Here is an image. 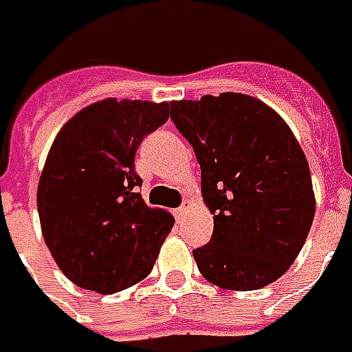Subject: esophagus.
Listing matches in <instances>:
<instances>
[{
	"label": "esophagus",
	"instance_id": "1",
	"mask_svg": "<svg viewBox=\"0 0 352 352\" xmlns=\"http://www.w3.org/2000/svg\"><path fill=\"white\" fill-rule=\"evenodd\" d=\"M190 208H192V204H190V202H188V200H186V202L182 204V206H180L178 210H176V218H178V220H182V218H184L186 214L190 212Z\"/></svg>",
	"mask_w": 352,
	"mask_h": 352
}]
</instances>
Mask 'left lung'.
Masks as SVG:
<instances>
[{"instance_id":"left-lung-1","label":"left lung","mask_w":352,"mask_h":352,"mask_svg":"<svg viewBox=\"0 0 352 352\" xmlns=\"http://www.w3.org/2000/svg\"><path fill=\"white\" fill-rule=\"evenodd\" d=\"M170 118L196 152L212 241L194 250L204 277L254 291L289 270L315 218L307 158L287 122L263 100L221 93L172 100Z\"/></svg>"}]
</instances>
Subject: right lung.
Segmentation results:
<instances>
[{
	"label": "right lung",
	"mask_w": 352,
	"mask_h": 352,
	"mask_svg": "<svg viewBox=\"0 0 352 352\" xmlns=\"http://www.w3.org/2000/svg\"><path fill=\"white\" fill-rule=\"evenodd\" d=\"M170 102L97 100L55 136L37 186L41 234L55 263L82 289L111 295L154 267L174 218L136 188L134 154L164 124Z\"/></svg>",
	"instance_id": "obj_1"
}]
</instances>
